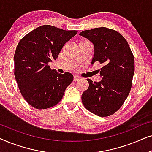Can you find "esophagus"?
Listing matches in <instances>:
<instances>
[{"instance_id":"esophagus-1","label":"esophagus","mask_w":152,"mask_h":152,"mask_svg":"<svg viewBox=\"0 0 152 152\" xmlns=\"http://www.w3.org/2000/svg\"><path fill=\"white\" fill-rule=\"evenodd\" d=\"M80 80V77L79 76H77V75L74 76V81H79Z\"/></svg>"}]
</instances>
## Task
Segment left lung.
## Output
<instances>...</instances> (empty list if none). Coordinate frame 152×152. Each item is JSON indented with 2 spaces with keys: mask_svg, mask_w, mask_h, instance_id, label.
Here are the masks:
<instances>
[{
  "mask_svg": "<svg viewBox=\"0 0 152 152\" xmlns=\"http://www.w3.org/2000/svg\"><path fill=\"white\" fill-rule=\"evenodd\" d=\"M80 36L86 38L94 46L91 64L99 61L102 80L87 79L89 86L82 95L86 109L100 117L118 111L129 94L134 74V57L126 39L116 31L97 28L82 31Z\"/></svg>",
  "mask_w": 152,
  "mask_h": 152,
  "instance_id": "8db88e82",
  "label": "left lung"
}]
</instances>
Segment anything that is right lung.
I'll return each instance as SVG.
<instances>
[{"label":"right lung","instance_id":"1","mask_svg":"<svg viewBox=\"0 0 152 152\" xmlns=\"http://www.w3.org/2000/svg\"><path fill=\"white\" fill-rule=\"evenodd\" d=\"M77 33L44 25L18 43L14 54V76L23 97L35 109L55 106L73 81L71 73L60 74L48 64L57 59L64 44Z\"/></svg>","mask_w":152,"mask_h":152}]
</instances>
